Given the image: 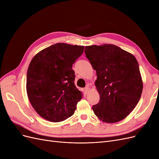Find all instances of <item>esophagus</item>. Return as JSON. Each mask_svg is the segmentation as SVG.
<instances>
[{
    "label": "esophagus",
    "mask_w": 159,
    "mask_h": 159,
    "mask_svg": "<svg viewBox=\"0 0 159 159\" xmlns=\"http://www.w3.org/2000/svg\"><path fill=\"white\" fill-rule=\"evenodd\" d=\"M89 90V88L88 87V86H86V87L84 88V91H85V93H88Z\"/></svg>",
    "instance_id": "34e87169"
}]
</instances>
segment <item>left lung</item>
Segmentation results:
<instances>
[{"label":"left lung","mask_w":159,"mask_h":159,"mask_svg":"<svg viewBox=\"0 0 159 159\" xmlns=\"http://www.w3.org/2000/svg\"><path fill=\"white\" fill-rule=\"evenodd\" d=\"M85 54L96 70L95 85L99 94L92 107L102 121H121L136 107L143 91V81L137 59L115 45L85 46Z\"/></svg>","instance_id":"left-lung-1"}]
</instances>
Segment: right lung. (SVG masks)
<instances>
[{
    "label": "right lung",
    "instance_id": "1",
    "mask_svg": "<svg viewBox=\"0 0 159 159\" xmlns=\"http://www.w3.org/2000/svg\"><path fill=\"white\" fill-rule=\"evenodd\" d=\"M84 46L57 43L42 50L28 66L26 91L33 108L52 122L63 121L73 115L82 98L74 84L75 60Z\"/></svg>",
    "mask_w": 159,
    "mask_h": 159
}]
</instances>
